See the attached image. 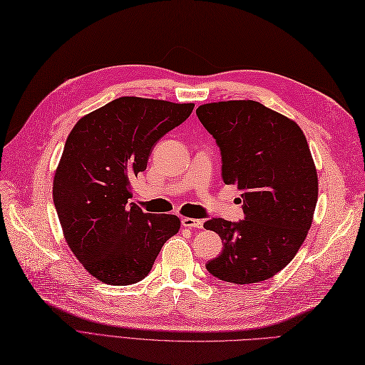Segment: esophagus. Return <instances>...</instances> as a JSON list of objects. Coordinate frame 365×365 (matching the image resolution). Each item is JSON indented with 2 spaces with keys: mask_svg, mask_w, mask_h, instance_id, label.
Segmentation results:
<instances>
[{
  "mask_svg": "<svg viewBox=\"0 0 365 365\" xmlns=\"http://www.w3.org/2000/svg\"><path fill=\"white\" fill-rule=\"evenodd\" d=\"M181 225L184 227H197V229H201L202 227V221L201 220H197V218H182L181 220Z\"/></svg>",
  "mask_w": 365,
  "mask_h": 365,
  "instance_id": "34e87169",
  "label": "esophagus"
}]
</instances>
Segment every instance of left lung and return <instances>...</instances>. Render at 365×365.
Returning <instances> with one entry per match:
<instances>
[{
	"instance_id": "8db88e82",
	"label": "left lung",
	"mask_w": 365,
	"mask_h": 365,
	"mask_svg": "<svg viewBox=\"0 0 365 365\" xmlns=\"http://www.w3.org/2000/svg\"><path fill=\"white\" fill-rule=\"evenodd\" d=\"M200 122L221 153V178L242 193L245 220L204 223L223 242L206 268L218 280L247 285L271 279L294 259L311 227L317 173L296 122L254 101L201 105Z\"/></svg>"
}]
</instances>
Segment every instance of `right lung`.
<instances>
[{
  "instance_id": "obj_1",
  "label": "right lung",
  "mask_w": 365,
  "mask_h": 365,
  "mask_svg": "<svg viewBox=\"0 0 365 365\" xmlns=\"http://www.w3.org/2000/svg\"><path fill=\"white\" fill-rule=\"evenodd\" d=\"M193 103L119 97L80 119L54 176V206L71 251L97 280L123 287L152 271L176 215L144 213L131 198L133 178Z\"/></svg>"
}]
</instances>
